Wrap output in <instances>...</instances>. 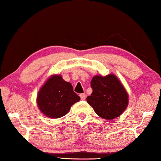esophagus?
Masks as SVG:
<instances>
[{
  "instance_id": "34e87169",
  "label": "esophagus",
  "mask_w": 161,
  "mask_h": 161,
  "mask_svg": "<svg viewBox=\"0 0 161 161\" xmlns=\"http://www.w3.org/2000/svg\"><path fill=\"white\" fill-rule=\"evenodd\" d=\"M80 99L82 100H84V99H86V95H85L84 93H83V94H80Z\"/></svg>"
}]
</instances>
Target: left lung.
I'll return each mask as SVG.
<instances>
[{"label": "left lung", "mask_w": 161, "mask_h": 161, "mask_svg": "<svg viewBox=\"0 0 161 161\" xmlns=\"http://www.w3.org/2000/svg\"><path fill=\"white\" fill-rule=\"evenodd\" d=\"M90 86L92 93L87 97V102L100 117L114 119L126 108L128 93L116 75H96L91 80Z\"/></svg>", "instance_id": "obj_1"}]
</instances>
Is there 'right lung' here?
I'll return each instance as SVG.
<instances>
[{
  "label": "right lung",
  "instance_id": "add662e5",
  "mask_svg": "<svg viewBox=\"0 0 161 161\" xmlns=\"http://www.w3.org/2000/svg\"><path fill=\"white\" fill-rule=\"evenodd\" d=\"M80 99V97L74 92L71 84L64 80L61 75H55L41 87L37 103L45 116L58 118L65 116L71 106Z\"/></svg>",
  "mask_w": 161,
  "mask_h": 161
}]
</instances>
